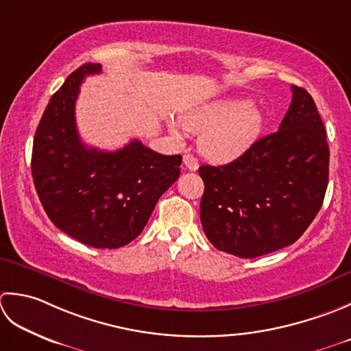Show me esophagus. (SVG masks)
<instances>
[{"label":"esophagus","mask_w":351,"mask_h":351,"mask_svg":"<svg viewBox=\"0 0 351 351\" xmlns=\"http://www.w3.org/2000/svg\"><path fill=\"white\" fill-rule=\"evenodd\" d=\"M183 165L188 168L189 171H197L198 169L197 157H194L192 154H184L183 156Z\"/></svg>","instance_id":"obj_1"}]
</instances>
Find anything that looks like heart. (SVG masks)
I'll use <instances>...</instances> for the list:
<instances>
[{
	"mask_svg": "<svg viewBox=\"0 0 351 351\" xmlns=\"http://www.w3.org/2000/svg\"><path fill=\"white\" fill-rule=\"evenodd\" d=\"M262 123L259 107L245 99H224L180 115L186 132L202 133L198 138L199 153L215 163L230 162L245 153L259 136ZM169 130L180 136L173 121H169Z\"/></svg>",
	"mask_w": 351,
	"mask_h": 351,
	"instance_id": "1",
	"label": "heart"
}]
</instances>
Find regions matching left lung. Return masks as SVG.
<instances>
[{
  "label": "left lung",
  "mask_w": 351,
  "mask_h": 351,
  "mask_svg": "<svg viewBox=\"0 0 351 351\" xmlns=\"http://www.w3.org/2000/svg\"><path fill=\"white\" fill-rule=\"evenodd\" d=\"M291 89L277 132L227 165L198 169L204 182L199 219L221 252L253 259L294 244L323 206L330 156L326 128L307 90Z\"/></svg>",
  "instance_id": "obj_1"
}]
</instances>
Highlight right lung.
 Masks as SVG:
<instances>
[{
  "instance_id": "1",
  "label": "right lung",
  "mask_w": 351,
  "mask_h": 351,
  "mask_svg": "<svg viewBox=\"0 0 351 351\" xmlns=\"http://www.w3.org/2000/svg\"><path fill=\"white\" fill-rule=\"evenodd\" d=\"M99 73V63H84L49 99L34 134L32 174L57 228L86 245L119 248L144 230L180 176L182 156L159 154L136 139L117 152L83 144L75 101L83 78Z\"/></svg>"
}]
</instances>
